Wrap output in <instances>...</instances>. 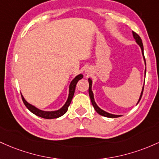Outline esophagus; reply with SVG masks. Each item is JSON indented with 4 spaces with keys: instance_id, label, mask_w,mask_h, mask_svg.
<instances>
[{
    "instance_id": "esophagus-1",
    "label": "esophagus",
    "mask_w": 159,
    "mask_h": 159,
    "mask_svg": "<svg viewBox=\"0 0 159 159\" xmlns=\"http://www.w3.org/2000/svg\"><path fill=\"white\" fill-rule=\"evenodd\" d=\"M85 74H89V71H88V70L85 71Z\"/></svg>"
}]
</instances>
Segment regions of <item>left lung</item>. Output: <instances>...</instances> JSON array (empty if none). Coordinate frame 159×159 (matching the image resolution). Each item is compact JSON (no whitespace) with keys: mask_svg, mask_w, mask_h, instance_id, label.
Returning a JSON list of instances; mask_svg holds the SVG:
<instances>
[{"mask_svg":"<svg viewBox=\"0 0 159 159\" xmlns=\"http://www.w3.org/2000/svg\"><path fill=\"white\" fill-rule=\"evenodd\" d=\"M132 34H133V37H134V40H135V41H136L137 45L140 46V49H141L143 58L144 63H145V65H146L145 57H144V54H143V45L141 38H140V36H139V35L135 33V32L132 31ZM145 76H146V70H145ZM88 80H89V97H90L91 101H92V105H93V107H94V110H95V111L97 112V113H98V114H100V115H101V116H105V117H108V118H117V117L121 116H122V115H116V114H112V113H107V112H106V111H105V110H102V109H101L98 106V104H97V103H96L95 101H94V94H93V92H92V80L91 79V78H89ZM143 86H144V85H143ZM143 88H142V92H141V93H140V98H139V100H138V101H137V104L139 103V101H140V99H141L143 92Z\"/></svg>","mask_w":159,"mask_h":159,"instance_id":"1","label":"left lung"}]
</instances>
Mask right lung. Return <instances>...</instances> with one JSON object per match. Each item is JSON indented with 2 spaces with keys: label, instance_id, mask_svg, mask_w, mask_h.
Returning <instances> with one entry per match:
<instances>
[{
  "label": "right lung",
  "instance_id": "add662e5",
  "mask_svg": "<svg viewBox=\"0 0 159 159\" xmlns=\"http://www.w3.org/2000/svg\"><path fill=\"white\" fill-rule=\"evenodd\" d=\"M83 77V75L80 74L79 75H77L76 77H74L72 81L70 82V84L69 85V94H68V97H67V101H66L65 104H64L60 109H58V110H52V111H45V110H40V109L37 108L35 106H34V105H32L31 103H28V101L25 99V98L23 97L22 94H22V98L23 102H24L26 107L28 108L32 113H34V115L37 116L41 117V118H43V119H48L58 118V117H61V116H63L64 114H65L66 112H67V110H68L69 105L70 104L71 101H72L73 97H74L76 83H77V82L79 81L80 80H81Z\"/></svg>",
  "mask_w": 159,
  "mask_h": 159
}]
</instances>
